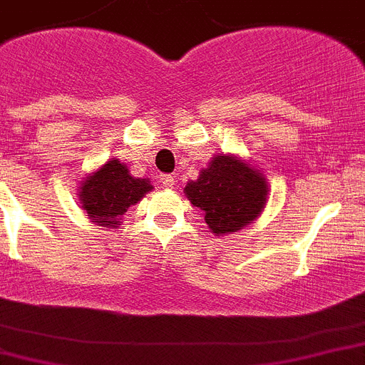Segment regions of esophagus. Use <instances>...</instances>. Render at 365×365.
Returning <instances> with one entry per match:
<instances>
[{"mask_svg": "<svg viewBox=\"0 0 365 365\" xmlns=\"http://www.w3.org/2000/svg\"><path fill=\"white\" fill-rule=\"evenodd\" d=\"M159 179H160V182L166 186V188H173V186H175V182H177L175 175H160Z\"/></svg>", "mask_w": 365, "mask_h": 365, "instance_id": "esophagus-1", "label": "esophagus"}]
</instances>
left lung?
Segmentation results:
<instances>
[{
  "label": "left lung",
  "instance_id": "1",
  "mask_svg": "<svg viewBox=\"0 0 365 365\" xmlns=\"http://www.w3.org/2000/svg\"><path fill=\"white\" fill-rule=\"evenodd\" d=\"M193 206L202 210L208 228L215 235L246 228L262 213L267 200L266 177L255 166L233 155L213 157L199 179L185 188Z\"/></svg>",
  "mask_w": 365,
  "mask_h": 365
}]
</instances>
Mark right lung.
Wrapping results in <instances>:
<instances>
[{
    "label": "right lung",
    "instance_id": "add662e5",
    "mask_svg": "<svg viewBox=\"0 0 365 365\" xmlns=\"http://www.w3.org/2000/svg\"><path fill=\"white\" fill-rule=\"evenodd\" d=\"M150 190H153L150 179L132 177L125 163L110 159L98 172L85 177L79 190V200L92 222L115 230L121 222V215Z\"/></svg>",
    "mask_w": 365,
    "mask_h": 365
}]
</instances>
